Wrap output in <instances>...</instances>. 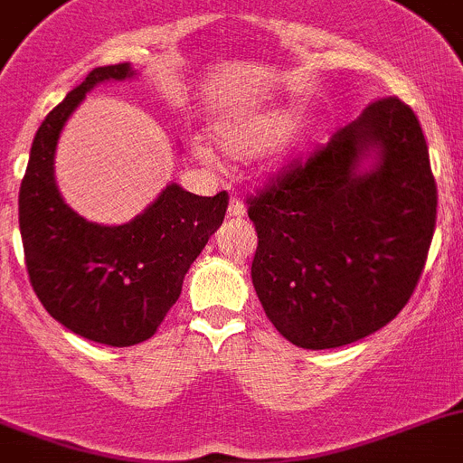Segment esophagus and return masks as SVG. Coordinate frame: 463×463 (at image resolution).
Listing matches in <instances>:
<instances>
[{"label":"esophagus","instance_id":"esophagus-1","mask_svg":"<svg viewBox=\"0 0 463 463\" xmlns=\"http://www.w3.org/2000/svg\"><path fill=\"white\" fill-rule=\"evenodd\" d=\"M227 215H229V218H243V215H245L243 202H239V199H232V202H229Z\"/></svg>","mask_w":463,"mask_h":463}]
</instances>
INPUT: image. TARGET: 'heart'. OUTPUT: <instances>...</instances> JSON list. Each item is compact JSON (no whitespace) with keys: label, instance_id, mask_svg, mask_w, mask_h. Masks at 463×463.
Wrapping results in <instances>:
<instances>
[{"label":"heart","instance_id":"heart-1","mask_svg":"<svg viewBox=\"0 0 463 463\" xmlns=\"http://www.w3.org/2000/svg\"><path fill=\"white\" fill-rule=\"evenodd\" d=\"M294 109L266 108L254 112H241L215 124V139L220 148L232 158H252L273 146V158L278 163L289 160L303 144V130L292 128ZM194 154L206 163H213V148L202 137L194 139Z\"/></svg>","mask_w":463,"mask_h":463}]
</instances>
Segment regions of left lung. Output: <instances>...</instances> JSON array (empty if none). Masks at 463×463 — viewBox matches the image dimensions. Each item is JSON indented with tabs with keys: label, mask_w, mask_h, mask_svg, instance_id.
Instances as JSON below:
<instances>
[{
	"label": "left lung",
	"mask_w": 463,
	"mask_h": 463,
	"mask_svg": "<svg viewBox=\"0 0 463 463\" xmlns=\"http://www.w3.org/2000/svg\"><path fill=\"white\" fill-rule=\"evenodd\" d=\"M248 203L252 284L278 333L312 351L376 333L413 296L436 227L418 117L374 100Z\"/></svg>",
	"instance_id": "8db88e82"
}]
</instances>
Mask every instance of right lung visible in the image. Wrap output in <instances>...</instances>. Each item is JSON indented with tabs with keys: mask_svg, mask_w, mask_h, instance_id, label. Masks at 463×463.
I'll use <instances>...</instances> for the list:
<instances>
[{
	"mask_svg": "<svg viewBox=\"0 0 463 463\" xmlns=\"http://www.w3.org/2000/svg\"><path fill=\"white\" fill-rule=\"evenodd\" d=\"M133 75L130 63L93 68L45 117L18 199L24 264L38 300L68 330L108 346L139 345L158 330L229 202L227 193L199 197L169 184L142 213L114 227L89 222L63 202L54 151L68 117L96 84Z\"/></svg>",
	"mask_w": 463,
	"mask_h": 463,
	"instance_id": "add662e5",
	"label": "right lung"
}]
</instances>
